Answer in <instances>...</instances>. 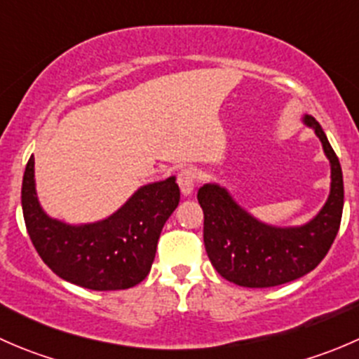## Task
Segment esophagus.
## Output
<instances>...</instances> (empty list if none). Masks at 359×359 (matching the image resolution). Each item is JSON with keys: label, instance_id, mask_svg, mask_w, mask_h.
<instances>
[{"label": "esophagus", "instance_id": "34e87169", "mask_svg": "<svg viewBox=\"0 0 359 359\" xmlns=\"http://www.w3.org/2000/svg\"><path fill=\"white\" fill-rule=\"evenodd\" d=\"M196 179H198V172L196 168L193 166H187V168H182L177 175V182H179L180 193L184 196H191L194 191V186H196Z\"/></svg>", "mask_w": 359, "mask_h": 359}]
</instances>
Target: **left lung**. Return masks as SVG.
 <instances>
[{"instance_id": "left-lung-1", "label": "left lung", "mask_w": 359, "mask_h": 359, "mask_svg": "<svg viewBox=\"0 0 359 359\" xmlns=\"http://www.w3.org/2000/svg\"><path fill=\"white\" fill-rule=\"evenodd\" d=\"M321 140L330 161V194L323 208L302 226L278 227L255 219L226 187L205 184L198 191L203 208V241L217 273L247 288H267L288 283L311 273L334 243L344 208V180L339 158L320 123L302 118Z\"/></svg>"}]
</instances>
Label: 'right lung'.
<instances>
[{"mask_svg":"<svg viewBox=\"0 0 359 359\" xmlns=\"http://www.w3.org/2000/svg\"><path fill=\"white\" fill-rule=\"evenodd\" d=\"M180 201L175 177L139 187L107 219L67 224L52 219L36 194L34 158L22 180V212L29 238L59 278L90 290H125L153 266L163 226Z\"/></svg>","mask_w":359,"mask_h":359,"instance_id":"1","label":"right lung"}]
</instances>
